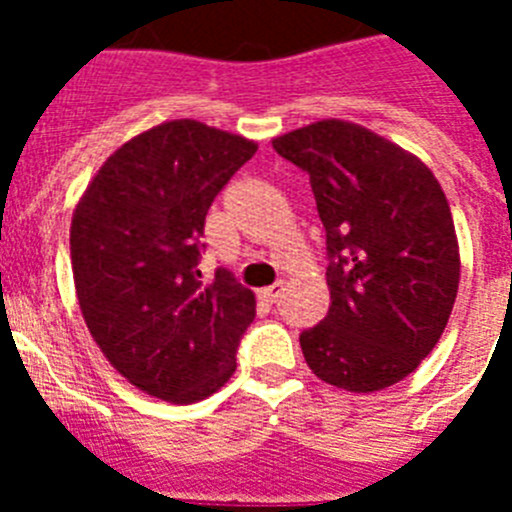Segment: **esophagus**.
Segmentation results:
<instances>
[{
	"label": "esophagus",
	"instance_id": "esophagus-1",
	"mask_svg": "<svg viewBox=\"0 0 512 512\" xmlns=\"http://www.w3.org/2000/svg\"><path fill=\"white\" fill-rule=\"evenodd\" d=\"M259 295L264 297L266 302H279V297L284 295V282H277V284H271V287H264Z\"/></svg>",
	"mask_w": 512,
	"mask_h": 512
}]
</instances>
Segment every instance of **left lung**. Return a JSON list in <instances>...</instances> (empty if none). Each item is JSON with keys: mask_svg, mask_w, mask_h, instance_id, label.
<instances>
[{"mask_svg": "<svg viewBox=\"0 0 512 512\" xmlns=\"http://www.w3.org/2000/svg\"><path fill=\"white\" fill-rule=\"evenodd\" d=\"M307 171L328 246L330 307L300 346L315 377L377 392L418 369L459 292V241L433 171L397 143L346 120L271 140Z\"/></svg>", "mask_w": 512, "mask_h": 512, "instance_id": "8db88e82", "label": "left lung"}]
</instances>
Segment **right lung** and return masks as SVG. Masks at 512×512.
<instances>
[{
	"mask_svg": "<svg viewBox=\"0 0 512 512\" xmlns=\"http://www.w3.org/2000/svg\"><path fill=\"white\" fill-rule=\"evenodd\" d=\"M256 143L197 120L161 122L112 153L71 217L81 315L112 366L138 390L189 405L233 377L256 297L197 269L205 217Z\"/></svg>",
	"mask_w": 512,
	"mask_h": 512,
	"instance_id": "1",
	"label": "right lung"
}]
</instances>
